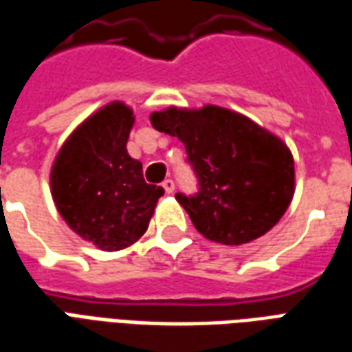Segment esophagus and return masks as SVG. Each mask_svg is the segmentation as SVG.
<instances>
[{
	"instance_id": "obj_1",
	"label": "esophagus",
	"mask_w": 352,
	"mask_h": 352,
	"mask_svg": "<svg viewBox=\"0 0 352 352\" xmlns=\"http://www.w3.org/2000/svg\"><path fill=\"white\" fill-rule=\"evenodd\" d=\"M162 186H164V190H166V194H171V192L175 190V183H173L171 179H166V181L162 183Z\"/></svg>"
}]
</instances>
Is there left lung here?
I'll return each instance as SVG.
<instances>
[{"instance_id": "8db88e82", "label": "left lung", "mask_w": 352, "mask_h": 352, "mask_svg": "<svg viewBox=\"0 0 352 352\" xmlns=\"http://www.w3.org/2000/svg\"><path fill=\"white\" fill-rule=\"evenodd\" d=\"M151 124L184 143L199 192L175 199L209 241L251 243L287 213L296 190L292 153L249 116L219 105H171L151 113Z\"/></svg>"}]
</instances>
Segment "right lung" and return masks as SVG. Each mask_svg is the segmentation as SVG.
Returning a JSON list of instances; mask_svg holds the SVG:
<instances>
[{
  "label": "right lung",
  "instance_id": "right-lung-1",
  "mask_svg": "<svg viewBox=\"0 0 352 352\" xmlns=\"http://www.w3.org/2000/svg\"><path fill=\"white\" fill-rule=\"evenodd\" d=\"M133 122L124 101L103 105L69 133L50 169L58 213L101 251H122L139 241L164 194L162 186L145 183L141 162L128 154Z\"/></svg>",
  "mask_w": 352,
  "mask_h": 352
}]
</instances>
